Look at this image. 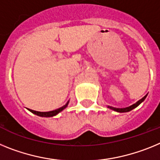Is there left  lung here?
I'll return each mask as SVG.
<instances>
[{"mask_svg":"<svg viewBox=\"0 0 160 160\" xmlns=\"http://www.w3.org/2000/svg\"><path fill=\"white\" fill-rule=\"evenodd\" d=\"M147 94L146 96H144L142 99H140L139 101H138L136 103L133 104L132 105H130V106L129 107H126V108H115V107H112V106H109L108 105V108H109L110 109H112V110L113 111H116V112H118V113H126V112H130V111H131L132 109H135L136 107H138V105H140V104L142 103V102H143L144 100L146 99V97H147Z\"/></svg>","mask_w":160,"mask_h":160,"instance_id":"obj_1","label":"left lung"}]
</instances>
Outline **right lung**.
I'll use <instances>...</instances> for the list:
<instances>
[{"mask_svg":"<svg viewBox=\"0 0 160 160\" xmlns=\"http://www.w3.org/2000/svg\"><path fill=\"white\" fill-rule=\"evenodd\" d=\"M69 103V101L65 104L63 106L60 107L59 109H55V110H52V111H49V112H38V111H35V110H32V109H28L29 111H30L31 113H33L35 115H38L39 117H44V118H51V117H54L55 115H57L59 113H60L61 111H63L65 108H67L68 105Z\"/></svg>","mask_w":160,"mask_h":160,"instance_id":"1","label":"right lung"}]
</instances>
